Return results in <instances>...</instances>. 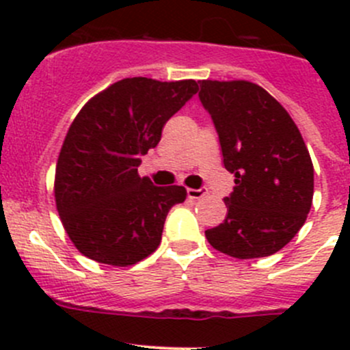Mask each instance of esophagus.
I'll return each instance as SVG.
<instances>
[{
    "label": "esophagus",
    "instance_id": "34e87169",
    "mask_svg": "<svg viewBox=\"0 0 350 350\" xmlns=\"http://www.w3.org/2000/svg\"><path fill=\"white\" fill-rule=\"evenodd\" d=\"M188 198L189 200H200V198L206 196L208 195V189L206 188H200V189H193V188H188Z\"/></svg>",
    "mask_w": 350,
    "mask_h": 350
}]
</instances>
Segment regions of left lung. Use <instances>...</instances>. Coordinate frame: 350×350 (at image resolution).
<instances>
[{
  "label": "left lung",
  "mask_w": 350,
  "mask_h": 350,
  "mask_svg": "<svg viewBox=\"0 0 350 350\" xmlns=\"http://www.w3.org/2000/svg\"><path fill=\"white\" fill-rule=\"evenodd\" d=\"M220 140L235 188L227 218L204 232L220 252L256 259L298 234L312 208L313 164L288 111L249 81H201L198 93Z\"/></svg>",
  "instance_id": "8db88e82"
}]
</instances>
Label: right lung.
<instances>
[{"instance_id":"add662e5","label":"right lung","mask_w":350,"mask_h":350,"mask_svg":"<svg viewBox=\"0 0 350 350\" xmlns=\"http://www.w3.org/2000/svg\"><path fill=\"white\" fill-rule=\"evenodd\" d=\"M196 91L193 79L129 77L77 113L55 167V203L81 254L125 267L157 249L165 217L186 200V189L154 186L137 167L159 144L165 122Z\"/></svg>"}]
</instances>
